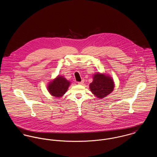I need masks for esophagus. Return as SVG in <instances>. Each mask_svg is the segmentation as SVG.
<instances>
[{
    "label": "esophagus",
    "mask_w": 157,
    "mask_h": 157,
    "mask_svg": "<svg viewBox=\"0 0 157 157\" xmlns=\"http://www.w3.org/2000/svg\"><path fill=\"white\" fill-rule=\"evenodd\" d=\"M83 83H84V80H82L81 82H78V84H79V85H82Z\"/></svg>",
    "instance_id": "1"
}]
</instances>
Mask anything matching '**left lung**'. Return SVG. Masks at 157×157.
Instances as JSON below:
<instances>
[{
  "label": "left lung",
  "instance_id": "8db88e82",
  "mask_svg": "<svg viewBox=\"0 0 157 157\" xmlns=\"http://www.w3.org/2000/svg\"><path fill=\"white\" fill-rule=\"evenodd\" d=\"M114 85L112 78L101 74H95L93 81L90 85L91 92L98 98H103L113 90Z\"/></svg>",
  "mask_w": 157,
  "mask_h": 157
}]
</instances>
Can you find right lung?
<instances>
[{"instance_id":"1","label":"right lung","mask_w":157,"mask_h":157,"mask_svg":"<svg viewBox=\"0 0 157 157\" xmlns=\"http://www.w3.org/2000/svg\"><path fill=\"white\" fill-rule=\"evenodd\" d=\"M69 81L62 76H59L54 80L48 86V90L54 97H59L62 96L67 90L69 85Z\"/></svg>"}]
</instances>
